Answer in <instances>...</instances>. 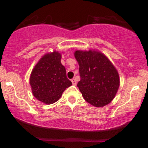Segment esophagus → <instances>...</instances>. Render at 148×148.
<instances>
[{"mask_svg": "<svg viewBox=\"0 0 148 148\" xmlns=\"http://www.w3.org/2000/svg\"><path fill=\"white\" fill-rule=\"evenodd\" d=\"M71 81H72V84L73 85H76V80L75 79V78H73V79L71 80Z\"/></svg>", "mask_w": 148, "mask_h": 148, "instance_id": "1", "label": "esophagus"}]
</instances>
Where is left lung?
<instances>
[{
	"label": "left lung",
	"mask_w": 148,
	"mask_h": 148,
	"mask_svg": "<svg viewBox=\"0 0 148 148\" xmlns=\"http://www.w3.org/2000/svg\"><path fill=\"white\" fill-rule=\"evenodd\" d=\"M81 80L77 86L84 99L92 106L102 107L113 100L120 79L114 66L101 53L76 51Z\"/></svg>",
	"instance_id": "obj_1"
}]
</instances>
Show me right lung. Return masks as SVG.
Here are the masks:
<instances>
[{"label": "right lung", "instance_id": "right-lung-1", "mask_svg": "<svg viewBox=\"0 0 148 148\" xmlns=\"http://www.w3.org/2000/svg\"><path fill=\"white\" fill-rule=\"evenodd\" d=\"M60 59L58 52L46 54L37 62L30 75L33 95L47 104L58 101L64 90L72 85L67 79Z\"/></svg>", "mask_w": 148, "mask_h": 148}]
</instances>
